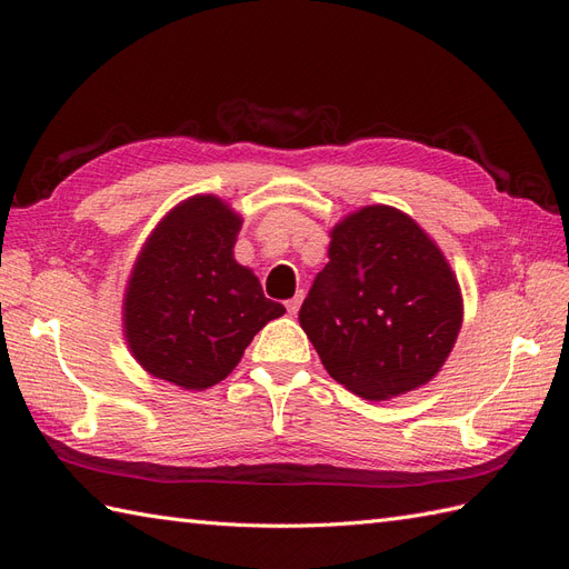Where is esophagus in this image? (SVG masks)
<instances>
[{
	"instance_id": "34e87169",
	"label": "esophagus",
	"mask_w": 569,
	"mask_h": 569,
	"mask_svg": "<svg viewBox=\"0 0 569 569\" xmlns=\"http://www.w3.org/2000/svg\"><path fill=\"white\" fill-rule=\"evenodd\" d=\"M301 301H303V291L299 289L297 295L291 297V299L284 303V306H287V313H289V316H297V313H299V308H301Z\"/></svg>"
}]
</instances>
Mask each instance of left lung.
Returning a JSON list of instances; mask_svg holds the SVG:
<instances>
[{
	"mask_svg": "<svg viewBox=\"0 0 569 569\" xmlns=\"http://www.w3.org/2000/svg\"><path fill=\"white\" fill-rule=\"evenodd\" d=\"M299 311L325 370L370 401L429 382L462 322L456 274L406 213L366 206L332 230Z\"/></svg>",
	"mask_w": 569,
	"mask_h": 569,
	"instance_id": "obj_1",
	"label": "left lung"
}]
</instances>
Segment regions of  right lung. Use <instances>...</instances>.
<instances>
[{
    "instance_id": "right-lung-1",
    "label": "right lung",
    "mask_w": 569,
    "mask_h": 569,
    "mask_svg": "<svg viewBox=\"0 0 569 569\" xmlns=\"http://www.w3.org/2000/svg\"><path fill=\"white\" fill-rule=\"evenodd\" d=\"M242 228L216 197L170 211L137 258L126 295V337L153 377L182 389L213 387L234 370L253 335L284 313L232 258Z\"/></svg>"
}]
</instances>
